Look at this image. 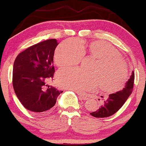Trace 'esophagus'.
Wrapping results in <instances>:
<instances>
[{"label":"esophagus","instance_id":"1","mask_svg":"<svg viewBox=\"0 0 146 146\" xmlns=\"http://www.w3.org/2000/svg\"><path fill=\"white\" fill-rule=\"evenodd\" d=\"M77 94H78V95L79 96V97H80L81 98H82L84 100H87L89 99L88 96H86L85 95H83V94L80 93H78V92H77Z\"/></svg>","mask_w":146,"mask_h":146}]
</instances>
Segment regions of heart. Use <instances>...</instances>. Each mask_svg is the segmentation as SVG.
I'll list each match as a JSON object with an SVG mask.
<instances>
[{"mask_svg": "<svg viewBox=\"0 0 146 146\" xmlns=\"http://www.w3.org/2000/svg\"><path fill=\"white\" fill-rule=\"evenodd\" d=\"M97 59L87 72L80 68L64 69L58 71L59 85L77 92L95 90L100 85L102 90L113 93L123 87L128 78V70L120 53L111 44L103 41H93L87 46L72 40L63 42L56 49L54 59L58 67L76 65L82 60L84 52Z\"/></svg>", "mask_w": 146, "mask_h": 146, "instance_id": "heart-1", "label": "heart"}]
</instances>
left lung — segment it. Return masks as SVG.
Wrapping results in <instances>:
<instances>
[{"mask_svg":"<svg viewBox=\"0 0 146 146\" xmlns=\"http://www.w3.org/2000/svg\"><path fill=\"white\" fill-rule=\"evenodd\" d=\"M134 80L135 74L133 71L130 78L125 84L124 88L115 93L110 94L108 99L104 100V103L101 107L96 111L91 113L90 115L97 118H104L117 113L132 93Z\"/></svg>","mask_w":146,"mask_h":146,"instance_id":"left-lung-1","label":"left lung"}]
</instances>
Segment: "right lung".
Returning a JSON list of instances; mask_svg holds the SVG:
<instances>
[{
  "instance_id": "add662e5",
  "label": "right lung",
  "mask_w": 146,
  "mask_h": 146,
  "mask_svg": "<svg viewBox=\"0 0 146 146\" xmlns=\"http://www.w3.org/2000/svg\"><path fill=\"white\" fill-rule=\"evenodd\" d=\"M58 44L56 39L41 42L19 53L14 62L15 93L24 107L31 111H49L63 92L46 84L53 78V56Z\"/></svg>"
}]
</instances>
